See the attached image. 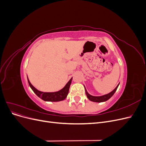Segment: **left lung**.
I'll use <instances>...</instances> for the list:
<instances>
[{
	"mask_svg": "<svg viewBox=\"0 0 146 146\" xmlns=\"http://www.w3.org/2000/svg\"><path fill=\"white\" fill-rule=\"evenodd\" d=\"M119 85L116 87L115 89H114L113 91H112L110 93L105 94L104 96H92L91 95H90L88 92H87V91L85 89L86 91V94L87 96V98H88L90 100L94 102H105L108 100L110 98H111V97L113 96V95L114 94V92H116V91L117 89V87L119 86Z\"/></svg>",
	"mask_w": 146,
	"mask_h": 146,
	"instance_id": "8db88e82",
	"label": "left lung"
}]
</instances>
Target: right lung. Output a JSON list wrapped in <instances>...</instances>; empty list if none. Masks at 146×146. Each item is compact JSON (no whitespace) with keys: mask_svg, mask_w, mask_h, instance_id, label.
Returning a JSON list of instances; mask_svg holds the SVG:
<instances>
[{"mask_svg":"<svg viewBox=\"0 0 146 146\" xmlns=\"http://www.w3.org/2000/svg\"><path fill=\"white\" fill-rule=\"evenodd\" d=\"M72 78H70V80L67 83L66 86L63 88L62 90H60L59 91H56L54 92H44L39 91L38 90H36V88H35L32 84H31L27 77V80H28L29 85L35 93L36 94L39 98H40L43 100L49 101V102H58V101H61L65 99L68 94L70 85V84H71V82H72Z\"/></svg>","mask_w":146,"mask_h":146,"instance_id":"add662e5","label":"right lung"}]
</instances>
